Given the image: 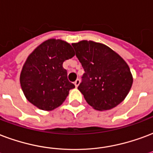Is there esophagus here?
<instances>
[{"instance_id": "esophagus-1", "label": "esophagus", "mask_w": 153, "mask_h": 153, "mask_svg": "<svg viewBox=\"0 0 153 153\" xmlns=\"http://www.w3.org/2000/svg\"><path fill=\"white\" fill-rule=\"evenodd\" d=\"M80 82H81V81H80L79 79H77V80L74 82V85H75L76 87H78V85H80Z\"/></svg>"}]
</instances>
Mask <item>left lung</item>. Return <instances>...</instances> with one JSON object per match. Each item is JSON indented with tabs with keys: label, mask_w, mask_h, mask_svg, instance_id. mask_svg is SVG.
I'll list each match as a JSON object with an SVG mask.
<instances>
[{
	"label": "left lung",
	"mask_w": 153,
	"mask_h": 153,
	"mask_svg": "<svg viewBox=\"0 0 153 153\" xmlns=\"http://www.w3.org/2000/svg\"><path fill=\"white\" fill-rule=\"evenodd\" d=\"M72 45L85 70L78 89L87 103L97 111L111 110L121 103L133 83L124 59L100 42L82 40Z\"/></svg>",
	"instance_id": "8db88e82"
}]
</instances>
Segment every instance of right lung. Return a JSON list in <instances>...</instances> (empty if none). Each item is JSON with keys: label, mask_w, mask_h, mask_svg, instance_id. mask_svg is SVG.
Masks as SVG:
<instances>
[{"label": "right lung", "mask_w": 153, "mask_h": 153, "mask_svg": "<svg viewBox=\"0 0 153 153\" xmlns=\"http://www.w3.org/2000/svg\"><path fill=\"white\" fill-rule=\"evenodd\" d=\"M75 56L69 43L50 39L38 46L27 57L20 74L26 99L40 110L50 111L64 102L75 85L68 80L63 63Z\"/></svg>", "instance_id": "obj_1"}]
</instances>
